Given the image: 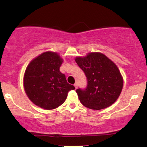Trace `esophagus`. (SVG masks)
I'll return each mask as SVG.
<instances>
[{
  "label": "esophagus",
  "instance_id": "1",
  "mask_svg": "<svg viewBox=\"0 0 147 147\" xmlns=\"http://www.w3.org/2000/svg\"><path fill=\"white\" fill-rule=\"evenodd\" d=\"M74 86H75V89H77V84H75V85H74Z\"/></svg>",
  "mask_w": 147,
  "mask_h": 147
}]
</instances>
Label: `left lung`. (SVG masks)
Instances as JSON below:
<instances>
[{
	"label": "left lung",
	"mask_w": 147,
	"mask_h": 147,
	"mask_svg": "<svg viewBox=\"0 0 147 147\" xmlns=\"http://www.w3.org/2000/svg\"><path fill=\"white\" fill-rule=\"evenodd\" d=\"M76 63L87 78L85 89L76 90L81 103L93 110H101L117 100L123 88V78L117 65L100 52L78 57Z\"/></svg>",
	"instance_id": "8db88e82"
}]
</instances>
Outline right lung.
Wrapping results in <instances>:
<instances>
[{"label": "right lung", "mask_w": 147, "mask_h": 147, "mask_svg": "<svg viewBox=\"0 0 147 147\" xmlns=\"http://www.w3.org/2000/svg\"><path fill=\"white\" fill-rule=\"evenodd\" d=\"M63 59L56 52H45L31 61L25 70V91L35 105L52 110L61 105L70 90L75 88L68 84L59 68Z\"/></svg>", "instance_id": "right-lung-1"}]
</instances>
